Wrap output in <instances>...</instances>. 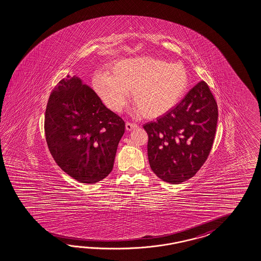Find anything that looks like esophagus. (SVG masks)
<instances>
[{
  "instance_id": "34e87169",
  "label": "esophagus",
  "mask_w": 261,
  "mask_h": 261,
  "mask_svg": "<svg viewBox=\"0 0 261 261\" xmlns=\"http://www.w3.org/2000/svg\"><path fill=\"white\" fill-rule=\"evenodd\" d=\"M137 126H138L137 124L132 123V122H126V123H125V128H126L127 131H131V130H133V129Z\"/></svg>"
}]
</instances>
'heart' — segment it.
<instances>
[{
	"instance_id": "1",
	"label": "heart",
	"mask_w": 261,
	"mask_h": 261,
	"mask_svg": "<svg viewBox=\"0 0 261 261\" xmlns=\"http://www.w3.org/2000/svg\"><path fill=\"white\" fill-rule=\"evenodd\" d=\"M109 72L98 73L93 79L105 105L114 112H120L132 91L137 112L147 119L169 112L184 99L189 86L184 65L147 57L122 60L112 65Z\"/></svg>"
}]
</instances>
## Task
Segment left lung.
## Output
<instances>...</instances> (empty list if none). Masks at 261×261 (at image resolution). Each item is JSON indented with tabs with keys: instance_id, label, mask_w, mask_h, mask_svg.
<instances>
[{
	"instance_id": "8db88e82",
	"label": "left lung",
	"mask_w": 261,
	"mask_h": 261,
	"mask_svg": "<svg viewBox=\"0 0 261 261\" xmlns=\"http://www.w3.org/2000/svg\"><path fill=\"white\" fill-rule=\"evenodd\" d=\"M218 118L217 101L202 81L169 112L144 124L149 163L155 175L172 184L195 176L210 154Z\"/></svg>"
}]
</instances>
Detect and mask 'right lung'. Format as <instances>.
Here are the masks:
<instances>
[{"label":"right lung","instance_id":"add662e5","mask_svg":"<svg viewBox=\"0 0 261 261\" xmlns=\"http://www.w3.org/2000/svg\"><path fill=\"white\" fill-rule=\"evenodd\" d=\"M124 129L123 120L80 77L68 75L50 94L44 117L50 153L82 184H96L110 174Z\"/></svg>","mask_w":261,"mask_h":261}]
</instances>
